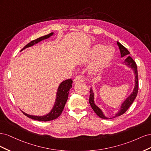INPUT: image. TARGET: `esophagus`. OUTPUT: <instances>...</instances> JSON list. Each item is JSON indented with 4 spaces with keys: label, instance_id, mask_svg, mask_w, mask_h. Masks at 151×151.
<instances>
[{
    "label": "esophagus",
    "instance_id": "obj_1",
    "mask_svg": "<svg viewBox=\"0 0 151 151\" xmlns=\"http://www.w3.org/2000/svg\"><path fill=\"white\" fill-rule=\"evenodd\" d=\"M84 79L83 77L82 76H78L76 77V78L74 79V83H83Z\"/></svg>",
    "mask_w": 151,
    "mask_h": 151
}]
</instances>
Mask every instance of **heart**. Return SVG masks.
<instances>
[{
	"label": "heart",
	"instance_id": "heart-1",
	"mask_svg": "<svg viewBox=\"0 0 151 151\" xmlns=\"http://www.w3.org/2000/svg\"><path fill=\"white\" fill-rule=\"evenodd\" d=\"M115 50L112 46L97 43L91 48L88 57V60H95L89 69L92 76H98L106 68L115 55Z\"/></svg>",
	"mask_w": 151,
	"mask_h": 151
}]
</instances>
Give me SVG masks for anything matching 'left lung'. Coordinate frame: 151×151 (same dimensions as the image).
<instances>
[{
  "instance_id": "1",
  "label": "left lung",
  "mask_w": 151,
  "mask_h": 151,
  "mask_svg": "<svg viewBox=\"0 0 151 151\" xmlns=\"http://www.w3.org/2000/svg\"><path fill=\"white\" fill-rule=\"evenodd\" d=\"M116 43L118 45V47H119L120 54H121V58L124 57L128 56V57L125 59L123 62V65H126L128 68H130L134 72V74L135 76V86L134 88L132 91V93L128 96L124 101H123L121 105L120 108V109L115 114V115L111 117L108 118L105 116L103 111L101 110V109L99 107H98L96 104L94 103V93L92 88H91L90 90V96H89V103L91 108H93L94 111L96 113V115L99 116L100 118H103V119H111V118H115L116 116H120L123 115V113H125L129 108L130 106V105L132 104L135 100L137 95L138 89H139V84H138V73H137V65L135 62V61L132 59V58L129 56V55L130 54V52L125 47H123V45L120 43L118 42H116Z\"/></svg>"
}]
</instances>
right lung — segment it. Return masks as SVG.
Listing matches in <instances>:
<instances>
[{
    "instance_id": "right-lung-1",
    "label": "right lung",
    "mask_w": 151,
    "mask_h": 151,
    "mask_svg": "<svg viewBox=\"0 0 151 151\" xmlns=\"http://www.w3.org/2000/svg\"><path fill=\"white\" fill-rule=\"evenodd\" d=\"M53 34L54 33H51L47 35L42 36V37H40L39 38L31 41L30 43L27 44L26 46L21 50V51L27 48L33 46V45H35V44H37L44 40L49 38L50 36L53 35ZM72 79H67L62 82V83L60 84V85L58 86L57 91V94H56L55 101L54 105L52 109H51V111H50L48 113H47V115H45L43 116L31 115L23 111L22 112H23V113L26 116H28L29 118H31V119L38 120V121L47 122V121H50V120H53L54 119H56V118H57L61 115L63 109L64 108L65 103L67 101V99L68 97L69 90L72 88Z\"/></svg>"
}]
</instances>
